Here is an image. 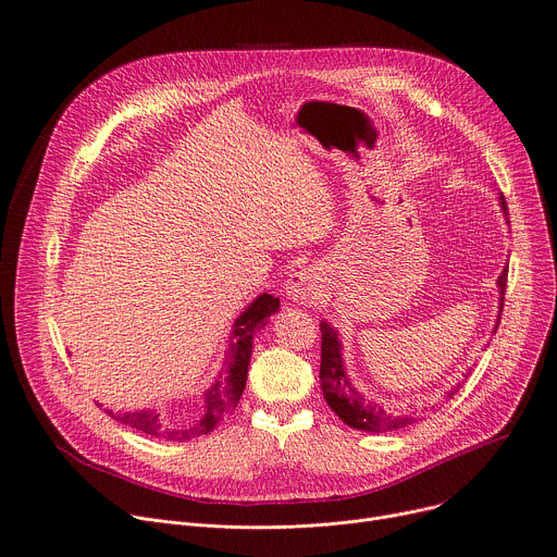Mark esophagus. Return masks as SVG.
Here are the masks:
<instances>
[{
	"instance_id": "1",
	"label": "esophagus",
	"mask_w": 557,
	"mask_h": 557,
	"mask_svg": "<svg viewBox=\"0 0 557 557\" xmlns=\"http://www.w3.org/2000/svg\"><path fill=\"white\" fill-rule=\"evenodd\" d=\"M320 288H322L320 275L313 273L311 269H305V271L290 275V280L286 284V293L299 301H313L318 297Z\"/></svg>"
}]
</instances>
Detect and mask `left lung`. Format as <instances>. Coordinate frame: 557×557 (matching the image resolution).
I'll list each match as a JSON object with an SVG mask.
<instances>
[{"instance_id": "8db88e82", "label": "left lung", "mask_w": 557, "mask_h": 557, "mask_svg": "<svg viewBox=\"0 0 557 557\" xmlns=\"http://www.w3.org/2000/svg\"><path fill=\"white\" fill-rule=\"evenodd\" d=\"M502 211H504V215H509L507 201H504V197H502ZM507 277H509V271L504 269L499 280H497V286H499L502 295H504V290H507ZM502 301H504V297H502ZM320 333H322L320 382H322L324 399L329 401V407L339 416L342 422H346L350 429L375 431V433L397 431V429H404V426H409V424L416 422V416H393V413H386L382 407H377V404L367 401L356 391V386L350 384L348 375L344 373V364H342V356H339L342 346H339L337 333L326 322L320 324ZM458 391H460V386H453L446 393V399L453 397ZM435 407H437V404H435ZM435 407H424V411H433Z\"/></svg>"}]
</instances>
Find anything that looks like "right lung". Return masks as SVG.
Instances as JSON below:
<instances>
[{"instance_id": "1", "label": "right lung", "mask_w": 557, "mask_h": 557, "mask_svg": "<svg viewBox=\"0 0 557 557\" xmlns=\"http://www.w3.org/2000/svg\"><path fill=\"white\" fill-rule=\"evenodd\" d=\"M277 307H280V297L264 293L237 318L233 326V342L226 356V373L220 375L215 384L205 393V411L199 413V418L182 426L166 422L156 411H137V413H124L113 418L146 435L177 440V442L201 437L215 431L220 422H224V418L237 407V399L242 397V391L246 386L252 335H256L260 326L267 324V318L275 313Z\"/></svg>"}]
</instances>
